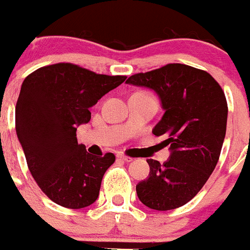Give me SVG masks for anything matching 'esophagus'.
Instances as JSON below:
<instances>
[{
	"label": "esophagus",
	"mask_w": 250,
	"mask_h": 250,
	"mask_svg": "<svg viewBox=\"0 0 250 250\" xmlns=\"http://www.w3.org/2000/svg\"><path fill=\"white\" fill-rule=\"evenodd\" d=\"M117 158H118V160L125 161V162H130V161L133 160V158L128 157V156H125V155H122V153H118V155H117Z\"/></svg>",
	"instance_id": "esophagus-1"
}]
</instances>
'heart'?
Instances as JSON below:
<instances>
[{"mask_svg":"<svg viewBox=\"0 0 250 250\" xmlns=\"http://www.w3.org/2000/svg\"><path fill=\"white\" fill-rule=\"evenodd\" d=\"M141 94H145V95H151V94H148V93H145V92H140ZM151 97H152V95H151Z\"/></svg>","mask_w":250,"mask_h":250,"instance_id":"1","label":"heart"}]
</instances>
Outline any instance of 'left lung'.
<instances>
[{"mask_svg": "<svg viewBox=\"0 0 250 250\" xmlns=\"http://www.w3.org/2000/svg\"><path fill=\"white\" fill-rule=\"evenodd\" d=\"M155 90L165 110L152 133L163 135L169 160H147L150 174L137 185L141 203L170 210L192 200L213 173L226 134L228 103L220 84L203 70L168 64L128 78Z\"/></svg>", "mask_w": 250, "mask_h": 250, "instance_id": "8db88e82", "label": "left lung"}]
</instances>
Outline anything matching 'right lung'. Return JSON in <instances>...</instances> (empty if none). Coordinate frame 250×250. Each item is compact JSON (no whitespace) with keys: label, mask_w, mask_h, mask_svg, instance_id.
<instances>
[{"label":"right lung","mask_w":250,"mask_h":250,"mask_svg":"<svg viewBox=\"0 0 250 250\" xmlns=\"http://www.w3.org/2000/svg\"><path fill=\"white\" fill-rule=\"evenodd\" d=\"M125 78L59 62L40 67L22 82L16 106L18 139L30 173L54 203L80 209L97 201L115 155L88 153L76 130L90 121L89 107Z\"/></svg>","instance_id":"obj_1"}]
</instances>
